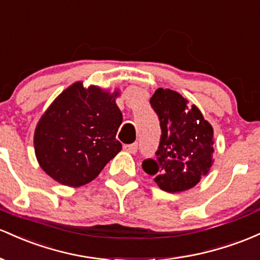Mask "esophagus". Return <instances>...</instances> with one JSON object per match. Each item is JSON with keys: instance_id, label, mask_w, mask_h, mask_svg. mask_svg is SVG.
Masks as SVG:
<instances>
[{"instance_id": "1", "label": "esophagus", "mask_w": 260, "mask_h": 260, "mask_svg": "<svg viewBox=\"0 0 260 260\" xmlns=\"http://www.w3.org/2000/svg\"><path fill=\"white\" fill-rule=\"evenodd\" d=\"M138 147H139L138 142H134V144H130V145H124V150L130 153H135L136 151H138Z\"/></svg>"}]
</instances>
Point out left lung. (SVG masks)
<instances>
[{
    "instance_id": "left-lung-1",
    "label": "left lung",
    "mask_w": 260,
    "mask_h": 260,
    "mask_svg": "<svg viewBox=\"0 0 260 260\" xmlns=\"http://www.w3.org/2000/svg\"><path fill=\"white\" fill-rule=\"evenodd\" d=\"M150 104L158 116L161 138L156 159L146 158L142 168L156 177L163 190H186L198 184L211 167L214 130L200 110L176 91L158 88Z\"/></svg>"
}]
</instances>
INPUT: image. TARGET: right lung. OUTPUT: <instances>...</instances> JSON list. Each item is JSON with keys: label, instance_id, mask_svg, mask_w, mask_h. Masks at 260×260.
<instances>
[{"label": "right lung", "instance_id": "obj_1", "mask_svg": "<svg viewBox=\"0 0 260 260\" xmlns=\"http://www.w3.org/2000/svg\"><path fill=\"white\" fill-rule=\"evenodd\" d=\"M118 93L77 82L65 89L42 116L34 135L38 162L61 184L80 186L94 179L121 150L116 133L122 114Z\"/></svg>", "mask_w": 260, "mask_h": 260}]
</instances>
